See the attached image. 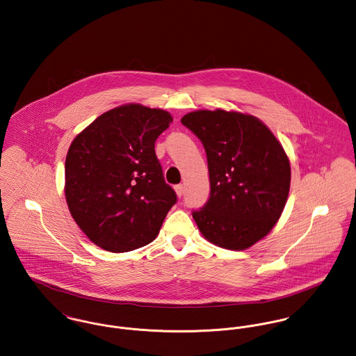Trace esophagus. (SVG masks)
I'll list each match as a JSON object with an SVG mask.
<instances>
[{
  "label": "esophagus",
  "instance_id": "esophagus-1",
  "mask_svg": "<svg viewBox=\"0 0 356 356\" xmlns=\"http://www.w3.org/2000/svg\"><path fill=\"white\" fill-rule=\"evenodd\" d=\"M175 191H176V195H177L179 197H181V196H183V193H184V186H183V184H177V186H175Z\"/></svg>",
  "mask_w": 356,
  "mask_h": 356
}]
</instances>
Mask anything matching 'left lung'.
<instances>
[{
  "instance_id": "8db88e82",
  "label": "left lung",
  "mask_w": 356,
  "mask_h": 356,
  "mask_svg": "<svg viewBox=\"0 0 356 356\" xmlns=\"http://www.w3.org/2000/svg\"><path fill=\"white\" fill-rule=\"evenodd\" d=\"M181 123L207 154L210 199L193 211L199 232L214 245L244 250L264 238L286 206L291 168L273 131L238 111L197 110Z\"/></svg>"
}]
</instances>
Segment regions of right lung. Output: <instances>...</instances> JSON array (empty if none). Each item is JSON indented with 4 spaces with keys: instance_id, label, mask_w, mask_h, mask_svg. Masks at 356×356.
Returning a JSON list of instances; mask_svg holds the SVG:
<instances>
[{
    "instance_id": "right-lung-1",
    "label": "right lung",
    "mask_w": 356,
    "mask_h": 356,
    "mask_svg": "<svg viewBox=\"0 0 356 356\" xmlns=\"http://www.w3.org/2000/svg\"><path fill=\"white\" fill-rule=\"evenodd\" d=\"M173 120L168 111L129 103L104 112L73 139L65 197L86 237L110 252L150 244L176 203L154 152Z\"/></svg>"
}]
</instances>
